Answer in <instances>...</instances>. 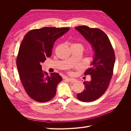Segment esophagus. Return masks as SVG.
I'll use <instances>...</instances> for the list:
<instances>
[{"label": "esophagus", "mask_w": 131, "mask_h": 131, "mask_svg": "<svg viewBox=\"0 0 131 131\" xmlns=\"http://www.w3.org/2000/svg\"><path fill=\"white\" fill-rule=\"evenodd\" d=\"M66 80H67L68 81H69L70 82H71V83H74V82H75V79H72V78H67V77H66V78H65Z\"/></svg>", "instance_id": "34e87169"}]
</instances>
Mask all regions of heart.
I'll return each mask as SVG.
<instances>
[{
  "instance_id": "heart-1",
  "label": "heart",
  "mask_w": 131,
  "mask_h": 131,
  "mask_svg": "<svg viewBox=\"0 0 131 131\" xmlns=\"http://www.w3.org/2000/svg\"><path fill=\"white\" fill-rule=\"evenodd\" d=\"M70 74H71V73H72V72H70Z\"/></svg>"
}]
</instances>
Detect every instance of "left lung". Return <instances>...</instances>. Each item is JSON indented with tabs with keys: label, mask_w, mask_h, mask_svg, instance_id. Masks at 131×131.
<instances>
[{
	"label": "left lung",
	"mask_w": 131,
	"mask_h": 131,
	"mask_svg": "<svg viewBox=\"0 0 131 131\" xmlns=\"http://www.w3.org/2000/svg\"><path fill=\"white\" fill-rule=\"evenodd\" d=\"M75 29L92 45L95 52L91 67L84 74L91 75V80L83 82L85 90L77 94L79 100L90 102L101 97L108 89L113 75L115 56L109 39L103 31L86 26L76 27Z\"/></svg>",
	"instance_id": "left-lung-1"
}]
</instances>
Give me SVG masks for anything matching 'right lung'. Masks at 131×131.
<instances>
[{
  "label": "right lung",
  "mask_w": 131,
  "mask_h": 131,
  "mask_svg": "<svg viewBox=\"0 0 131 131\" xmlns=\"http://www.w3.org/2000/svg\"><path fill=\"white\" fill-rule=\"evenodd\" d=\"M69 28L43 27L28 31L22 40L16 59L17 68L25 90L35 101L46 102L56 94L57 86L62 80L57 73L50 76L42 70L41 63L52 54L58 38Z\"/></svg>",
  "instance_id": "obj_1"
}]
</instances>
